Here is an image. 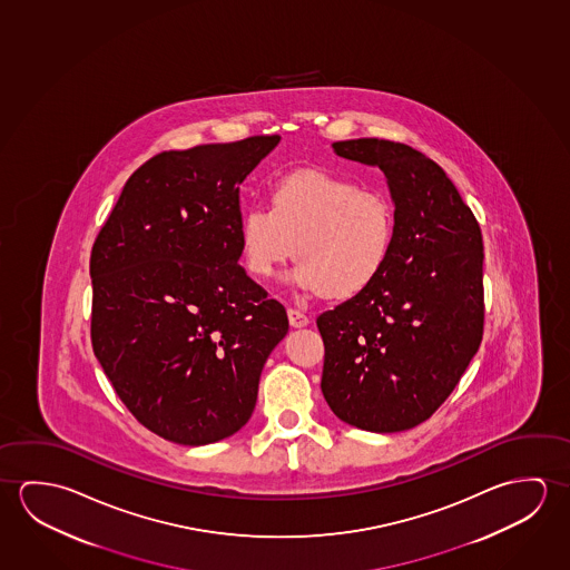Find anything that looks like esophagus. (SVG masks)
Segmentation results:
<instances>
[{
	"instance_id": "1",
	"label": "esophagus",
	"mask_w": 570,
	"mask_h": 570,
	"mask_svg": "<svg viewBox=\"0 0 570 570\" xmlns=\"http://www.w3.org/2000/svg\"><path fill=\"white\" fill-rule=\"evenodd\" d=\"M287 316H289V323L293 328H303V326L308 325V316L297 311V308H289Z\"/></svg>"
}]
</instances>
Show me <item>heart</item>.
<instances>
[{
	"mask_svg": "<svg viewBox=\"0 0 570 570\" xmlns=\"http://www.w3.org/2000/svg\"><path fill=\"white\" fill-rule=\"evenodd\" d=\"M272 209L252 206L239 224L247 272L272 277L289 257V279L307 293L354 297L371 287L394 244V212L379 191L326 170H297L272 188Z\"/></svg>",
	"mask_w": 570,
	"mask_h": 570,
	"instance_id": "obj_1",
	"label": "heart"
}]
</instances>
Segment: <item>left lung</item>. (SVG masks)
Here are the masks:
<instances>
[{"label": "left lung", "mask_w": 570, "mask_h": 570, "mask_svg": "<svg viewBox=\"0 0 570 570\" xmlns=\"http://www.w3.org/2000/svg\"><path fill=\"white\" fill-rule=\"evenodd\" d=\"M376 166L394 202V244L371 287L316 318L321 390L338 420L376 434L422 424L452 394L483 336V239L442 168L380 138L333 145Z\"/></svg>", "instance_id": "1"}]
</instances>
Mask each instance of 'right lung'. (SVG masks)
Masks as SVG:
<instances>
[{"mask_svg":"<svg viewBox=\"0 0 570 570\" xmlns=\"http://www.w3.org/2000/svg\"><path fill=\"white\" fill-rule=\"evenodd\" d=\"M281 136L156 154L92 245V351L130 414L206 445L254 414L285 307L239 265V186Z\"/></svg>","mask_w":570,"mask_h":570,"instance_id":"add662e5","label":"right lung"}]
</instances>
